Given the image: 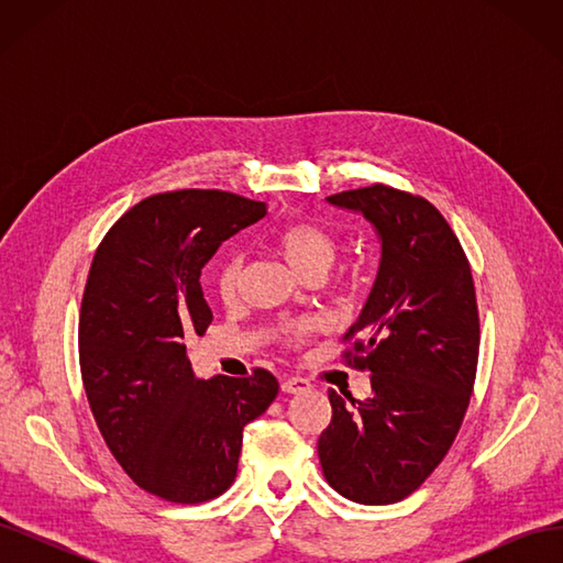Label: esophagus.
<instances>
[{"instance_id": "obj_1", "label": "esophagus", "mask_w": 563, "mask_h": 563, "mask_svg": "<svg viewBox=\"0 0 563 563\" xmlns=\"http://www.w3.org/2000/svg\"><path fill=\"white\" fill-rule=\"evenodd\" d=\"M282 389L286 391V395H298V391L310 389V380H308V378H298V376L284 378V380H282Z\"/></svg>"}]
</instances>
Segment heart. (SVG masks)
<instances>
[{
	"label": "heart",
	"mask_w": 563,
	"mask_h": 563,
	"mask_svg": "<svg viewBox=\"0 0 563 563\" xmlns=\"http://www.w3.org/2000/svg\"><path fill=\"white\" fill-rule=\"evenodd\" d=\"M275 246L284 255L286 263L302 277L323 275V272L335 263L338 249H340L333 232L323 228L321 223H317V220H294V223L284 225L275 234ZM242 263H244V255L240 249H228L220 253L216 272H213V282L223 300H232L236 288H240ZM310 331H312L310 321H298L288 329V335L298 343V340L308 338Z\"/></svg>",
	"instance_id": "1"
}]
</instances>
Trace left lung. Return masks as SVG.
<instances>
[{
    "label": "left lung",
    "instance_id": "left-lung-1",
    "mask_svg": "<svg viewBox=\"0 0 563 563\" xmlns=\"http://www.w3.org/2000/svg\"><path fill=\"white\" fill-rule=\"evenodd\" d=\"M362 213L380 240V267L343 340L345 362L371 371L364 401L329 391L317 441L327 482L362 505L399 503L449 453L470 406L479 310L467 255L428 199L387 185L327 197Z\"/></svg>",
    "mask_w": 563,
    "mask_h": 563
}]
</instances>
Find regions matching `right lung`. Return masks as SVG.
Instances as JSON below:
<instances>
[{"label":"right lung","mask_w":563,"mask_h":563,"mask_svg":"<svg viewBox=\"0 0 563 563\" xmlns=\"http://www.w3.org/2000/svg\"><path fill=\"white\" fill-rule=\"evenodd\" d=\"M263 201L220 190L152 195L100 242L79 312V366L108 449L143 490L197 505L225 493L242 430L275 401L265 368L249 378H195L187 335L213 319L201 267L265 218Z\"/></svg>","instance_id":"1"}]
</instances>
